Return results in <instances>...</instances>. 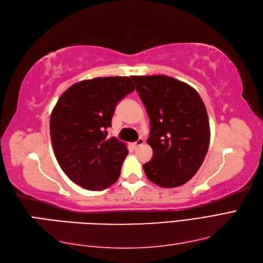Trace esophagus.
Wrapping results in <instances>:
<instances>
[{
    "label": "esophagus",
    "mask_w": 263,
    "mask_h": 263,
    "mask_svg": "<svg viewBox=\"0 0 263 263\" xmlns=\"http://www.w3.org/2000/svg\"><path fill=\"white\" fill-rule=\"evenodd\" d=\"M145 143V140H144V138H138L135 143H134V147H138V146H142L143 144Z\"/></svg>",
    "instance_id": "obj_1"
}]
</instances>
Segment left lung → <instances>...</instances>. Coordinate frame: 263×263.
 <instances>
[{
	"label": "left lung",
	"mask_w": 263,
	"mask_h": 263,
	"mask_svg": "<svg viewBox=\"0 0 263 263\" xmlns=\"http://www.w3.org/2000/svg\"><path fill=\"white\" fill-rule=\"evenodd\" d=\"M148 114L147 143L153 157L143 165L158 186L177 187L193 177L210 144L205 105L194 88L167 76H132Z\"/></svg>",
	"instance_id": "8db88e82"
}]
</instances>
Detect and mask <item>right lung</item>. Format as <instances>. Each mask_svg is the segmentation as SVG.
Here are the masks:
<instances>
[{"instance_id": "obj_1", "label": "right lung", "mask_w": 263, "mask_h": 263, "mask_svg": "<svg viewBox=\"0 0 263 263\" xmlns=\"http://www.w3.org/2000/svg\"><path fill=\"white\" fill-rule=\"evenodd\" d=\"M135 90L128 77H105L74 83L61 95L50 117L58 163L79 186L102 191L116 183L127 146L107 129L118 102Z\"/></svg>"}]
</instances>
